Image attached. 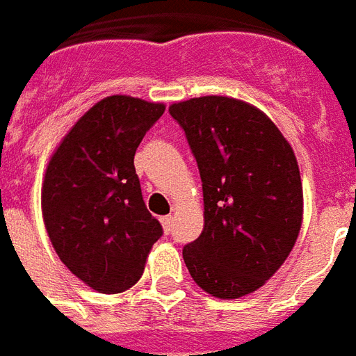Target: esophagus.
<instances>
[{"label": "esophagus", "instance_id": "obj_1", "mask_svg": "<svg viewBox=\"0 0 356 356\" xmlns=\"http://www.w3.org/2000/svg\"><path fill=\"white\" fill-rule=\"evenodd\" d=\"M161 224H163L165 233H170L172 232V227H175V220H172V216H163L161 218Z\"/></svg>", "mask_w": 356, "mask_h": 356}]
</instances>
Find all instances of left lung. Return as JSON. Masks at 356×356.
Listing matches in <instances>:
<instances>
[{"label":"left lung","instance_id":"left-lung-1","mask_svg":"<svg viewBox=\"0 0 356 356\" xmlns=\"http://www.w3.org/2000/svg\"><path fill=\"white\" fill-rule=\"evenodd\" d=\"M203 181L204 227L184 246L193 281L214 298L252 294L300 235L303 191L294 149L264 111L229 96L176 102Z\"/></svg>","mask_w":356,"mask_h":356}]
</instances>
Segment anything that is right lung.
<instances>
[{"mask_svg":"<svg viewBox=\"0 0 356 356\" xmlns=\"http://www.w3.org/2000/svg\"><path fill=\"white\" fill-rule=\"evenodd\" d=\"M165 104L113 95L62 138L41 188L43 222L62 264L100 294H119L144 273L163 227L147 212L134 153Z\"/></svg>","mask_w":356,"mask_h":356,"instance_id":"add662e5","label":"right lung"}]
</instances>
